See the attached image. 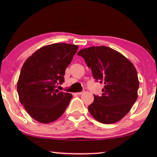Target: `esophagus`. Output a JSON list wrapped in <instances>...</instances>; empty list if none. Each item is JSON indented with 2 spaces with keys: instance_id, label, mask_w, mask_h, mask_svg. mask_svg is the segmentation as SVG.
I'll list each match as a JSON object with an SVG mask.
<instances>
[{
  "instance_id": "obj_1",
  "label": "esophagus",
  "mask_w": 157,
  "mask_h": 157,
  "mask_svg": "<svg viewBox=\"0 0 157 157\" xmlns=\"http://www.w3.org/2000/svg\"><path fill=\"white\" fill-rule=\"evenodd\" d=\"M76 95H81V94H82V92H77V93H75Z\"/></svg>"
}]
</instances>
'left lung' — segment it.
Wrapping results in <instances>:
<instances>
[{
    "label": "left lung",
    "instance_id": "8db88e82",
    "mask_svg": "<svg viewBox=\"0 0 157 157\" xmlns=\"http://www.w3.org/2000/svg\"><path fill=\"white\" fill-rule=\"evenodd\" d=\"M91 68L94 78L104 83L102 96L94 95L88 107L96 121L111 124L119 121L129 112L138 98L139 81L134 64L109 47L91 46L77 53Z\"/></svg>",
    "mask_w": 157,
    "mask_h": 157
}]
</instances>
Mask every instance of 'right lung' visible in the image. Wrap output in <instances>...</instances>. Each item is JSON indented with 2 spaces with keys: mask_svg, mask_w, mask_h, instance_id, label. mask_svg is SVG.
Instances as JSON below:
<instances>
[{
  "mask_svg": "<svg viewBox=\"0 0 157 157\" xmlns=\"http://www.w3.org/2000/svg\"><path fill=\"white\" fill-rule=\"evenodd\" d=\"M78 46L58 43L43 46L25 60L17 83L19 101L31 117L48 124L61 117L72 94L56 89Z\"/></svg>",
  "mask_w": 157,
  "mask_h": 157,
  "instance_id": "right-lung-1",
  "label": "right lung"
}]
</instances>
